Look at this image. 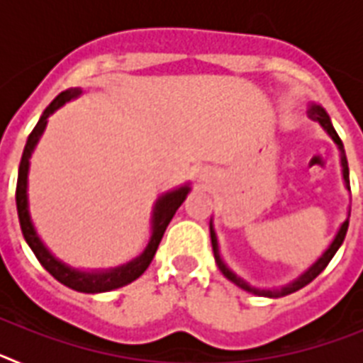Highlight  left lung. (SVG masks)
Segmentation results:
<instances>
[{
  "label": "left lung",
  "instance_id": "obj_1",
  "mask_svg": "<svg viewBox=\"0 0 363 363\" xmlns=\"http://www.w3.org/2000/svg\"><path fill=\"white\" fill-rule=\"evenodd\" d=\"M307 116L311 118L313 121H318L320 125H322V129L325 130L329 136H331L333 142L336 143V147H338L340 150V163H342V174H344V182H345V187H347V191H351V187H349V167H347V158H345V150H344V143H342V140H340V136L336 134L335 127H333L331 123V118H329V114L325 112V108L322 107V105H316V104H311L309 108H307ZM349 216H351V209L347 211V218H345V221L340 225L338 233L335 234V238H333L331 245L327 247L325 252H323L322 256H320L316 262H314L313 265H311L307 271H303L300 274V277L296 278V280H293L291 284L284 285V287H280V289H258V287H252V285L247 284L243 278H240L236 272L230 271L229 267H227V264L221 259L220 256V249H218V238H216V233H214V225H213V220H211L209 227H211V243H213V252H214V259H216V265L218 269L221 271V274L227 278V280H230L233 284H236L240 287V289L247 291V293H252L256 294V296H267V298H280V296H287V294L291 293H296V291H300L301 287H306L307 284H311V281L314 280V278L318 277L320 272L323 271V269L327 267V264L331 262L333 256L336 255V251L340 249V245L344 243V238L345 234H347V227H349Z\"/></svg>",
  "mask_w": 363,
  "mask_h": 363
}]
</instances>
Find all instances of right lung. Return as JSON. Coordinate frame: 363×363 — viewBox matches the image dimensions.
<instances>
[{"instance_id": "1", "label": "right lung", "mask_w": 363, "mask_h": 363, "mask_svg": "<svg viewBox=\"0 0 363 363\" xmlns=\"http://www.w3.org/2000/svg\"><path fill=\"white\" fill-rule=\"evenodd\" d=\"M82 89L79 86H74V89H67L62 94H57L52 99V104L45 108L43 114H41L40 121L36 123L34 130L30 133L27 140V145L23 149V156H21V162H19V171H18V185H16V207H18V218L19 225H21V233H23L25 242L28 243V247L32 249V252L36 255V258L40 259V264L43 265L47 271L56 278L60 284L67 285L69 289L78 291V293H107L112 289H120L123 285L130 284L136 278H140L143 272L147 271V267L152 262L154 255L158 251V245L163 238V233H165L167 225L171 223L172 216L176 214L178 207L185 201L187 194L191 192L189 184L182 185V187H176L172 191L165 192L156 200L152 207V216H150V240L147 243L145 251L140 256H136L134 259L127 262V264L120 265V267L114 269H105V271H82V269H74L70 265H67L65 262H62L60 258L52 255V252L47 249L41 238L38 236L36 227L30 220V213H28V167H30V156L36 149L38 142H40L41 134H43L45 127H47V120H49L50 114L57 111L60 107H63L65 104H69L70 99H76L78 96H82Z\"/></svg>"}]
</instances>
